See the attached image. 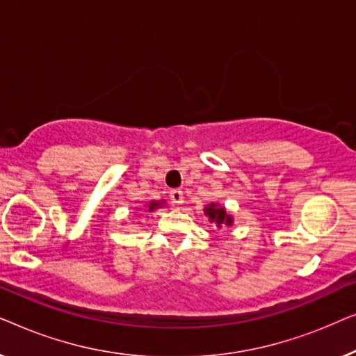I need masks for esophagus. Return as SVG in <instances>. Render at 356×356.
Listing matches in <instances>:
<instances>
[{
    "mask_svg": "<svg viewBox=\"0 0 356 356\" xmlns=\"http://www.w3.org/2000/svg\"><path fill=\"white\" fill-rule=\"evenodd\" d=\"M170 199H172L173 206H181L184 202L183 191H179V189H173V191H170Z\"/></svg>",
    "mask_w": 356,
    "mask_h": 356,
    "instance_id": "1",
    "label": "esophagus"
}]
</instances>
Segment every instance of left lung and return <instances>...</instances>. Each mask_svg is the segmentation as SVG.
I'll return each mask as SVG.
<instances>
[{
	"instance_id": "1",
	"label": "left lung",
	"mask_w": 356,
	"mask_h": 356,
	"mask_svg": "<svg viewBox=\"0 0 356 356\" xmlns=\"http://www.w3.org/2000/svg\"><path fill=\"white\" fill-rule=\"evenodd\" d=\"M206 216H209L211 220L216 222L217 227H220L222 223H225V225H232V217L227 216L225 209L217 207L216 204H211V206L206 209Z\"/></svg>"
}]
</instances>
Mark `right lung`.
Returning a JSON list of instances; mask_svg holds the SVG:
<instances>
[{"label": "right lung", "mask_w": 356, "mask_h": 356, "mask_svg": "<svg viewBox=\"0 0 356 356\" xmlns=\"http://www.w3.org/2000/svg\"><path fill=\"white\" fill-rule=\"evenodd\" d=\"M155 207H159V202H150V206H149V211H154Z\"/></svg>", "instance_id": "right-lung-1"}]
</instances>
